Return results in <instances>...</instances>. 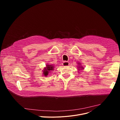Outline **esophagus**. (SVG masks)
<instances>
[{
    "label": "esophagus",
    "mask_w": 120,
    "mask_h": 120,
    "mask_svg": "<svg viewBox=\"0 0 120 120\" xmlns=\"http://www.w3.org/2000/svg\"><path fill=\"white\" fill-rule=\"evenodd\" d=\"M69 65V63H68V62H66V61H64L63 63V65L64 66H67Z\"/></svg>",
    "instance_id": "1"
}]
</instances>
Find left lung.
Masks as SVG:
<instances>
[{
	"label": "left lung",
	"mask_w": 120,
	"mask_h": 120,
	"mask_svg": "<svg viewBox=\"0 0 120 120\" xmlns=\"http://www.w3.org/2000/svg\"><path fill=\"white\" fill-rule=\"evenodd\" d=\"M80 68L81 67V68H82V69H83V67H81V66H79Z\"/></svg>",
	"instance_id": "8db88e82"
}]
</instances>
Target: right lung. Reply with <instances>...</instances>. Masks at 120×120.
<instances>
[{
    "label": "right lung",
    "instance_id": "1",
    "mask_svg": "<svg viewBox=\"0 0 120 120\" xmlns=\"http://www.w3.org/2000/svg\"><path fill=\"white\" fill-rule=\"evenodd\" d=\"M54 68V66L52 65H46V67L45 68V70L43 72L44 75L47 76L48 74V73L50 72V71H52Z\"/></svg>",
    "mask_w": 120,
    "mask_h": 120
}]
</instances>
